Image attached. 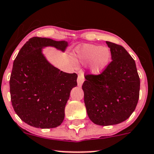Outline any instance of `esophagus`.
<instances>
[{
    "instance_id": "esophagus-1",
    "label": "esophagus",
    "mask_w": 154,
    "mask_h": 154,
    "mask_svg": "<svg viewBox=\"0 0 154 154\" xmlns=\"http://www.w3.org/2000/svg\"><path fill=\"white\" fill-rule=\"evenodd\" d=\"M85 81V77L82 74H79L78 77H77V85L79 87H81L82 85V84Z\"/></svg>"
}]
</instances>
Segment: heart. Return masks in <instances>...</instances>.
Returning <instances> with one entry per match:
<instances>
[{
	"mask_svg": "<svg viewBox=\"0 0 154 154\" xmlns=\"http://www.w3.org/2000/svg\"><path fill=\"white\" fill-rule=\"evenodd\" d=\"M76 57L82 63L91 60L90 69L94 74H100L106 69L111 61V52L107 48L87 44L76 50Z\"/></svg>",
	"mask_w": 154,
	"mask_h": 154,
	"instance_id": "obj_1",
	"label": "heart"
}]
</instances>
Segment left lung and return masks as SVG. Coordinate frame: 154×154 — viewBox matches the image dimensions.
<instances>
[{
	"label": "left lung",
	"instance_id": "8db88e82",
	"mask_svg": "<svg viewBox=\"0 0 154 154\" xmlns=\"http://www.w3.org/2000/svg\"><path fill=\"white\" fill-rule=\"evenodd\" d=\"M106 42L112 61L100 75H87L82 85L87 115L100 126L127 119L135 110L140 89L134 60L122 45Z\"/></svg>",
	"mask_w": 154,
	"mask_h": 154
}]
</instances>
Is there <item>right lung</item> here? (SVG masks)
I'll use <instances>...</instances> for the list:
<instances>
[{"mask_svg":"<svg viewBox=\"0 0 154 154\" xmlns=\"http://www.w3.org/2000/svg\"><path fill=\"white\" fill-rule=\"evenodd\" d=\"M66 41L33 37L22 47L13 65L10 92L17 115L28 125L55 128L63 123L70 91L77 85V75L52 65L42 54L51 46L65 51Z\"/></svg>","mask_w":154,"mask_h":154,"instance_id":"right-lung-1","label":"right lung"}]
</instances>
